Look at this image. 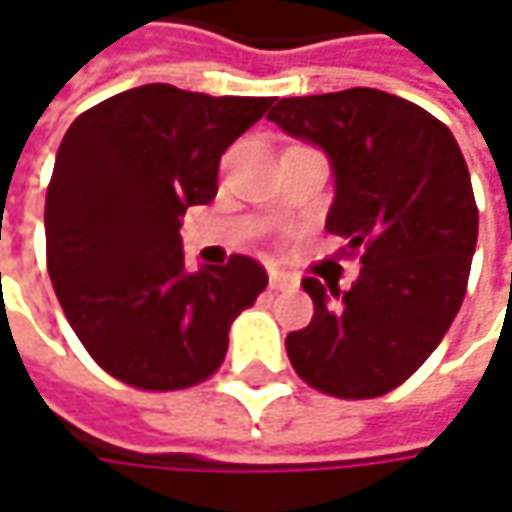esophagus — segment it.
<instances>
[{
    "mask_svg": "<svg viewBox=\"0 0 512 512\" xmlns=\"http://www.w3.org/2000/svg\"><path fill=\"white\" fill-rule=\"evenodd\" d=\"M299 281L290 275V272H284V269H278V266H269V287L272 290H293Z\"/></svg>",
    "mask_w": 512,
    "mask_h": 512,
    "instance_id": "34e87169",
    "label": "esophagus"
}]
</instances>
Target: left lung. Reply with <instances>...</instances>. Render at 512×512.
<instances>
[{"label":"left lung","instance_id":"left-lung-1","mask_svg":"<svg viewBox=\"0 0 512 512\" xmlns=\"http://www.w3.org/2000/svg\"><path fill=\"white\" fill-rule=\"evenodd\" d=\"M329 156L326 231L361 255L350 290L305 278L314 317L287 335L293 370L323 394L364 400L409 379L451 329L477 246V207L454 133L427 109L347 88L284 97L266 115Z\"/></svg>","mask_w":512,"mask_h":512}]
</instances>
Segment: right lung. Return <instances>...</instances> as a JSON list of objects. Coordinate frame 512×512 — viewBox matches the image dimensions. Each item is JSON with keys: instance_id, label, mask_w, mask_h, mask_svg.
I'll use <instances>...</instances> for the list:
<instances>
[{"instance_id": "right-lung-1", "label": "right lung", "mask_w": 512, "mask_h": 512, "mask_svg": "<svg viewBox=\"0 0 512 512\" xmlns=\"http://www.w3.org/2000/svg\"><path fill=\"white\" fill-rule=\"evenodd\" d=\"M269 106L154 82L64 133L44 210L47 269L76 338L115 379L177 391L225 361L234 317L269 278L246 255L189 272L180 219L216 198L219 159Z\"/></svg>"}]
</instances>
